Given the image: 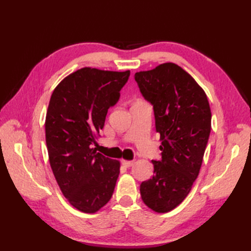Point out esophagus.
<instances>
[{"label":"esophagus","mask_w":251,"mask_h":251,"mask_svg":"<svg viewBox=\"0 0 251 251\" xmlns=\"http://www.w3.org/2000/svg\"><path fill=\"white\" fill-rule=\"evenodd\" d=\"M122 164H123V166H124V167L129 168V167L132 166V165H134V162H132V161H125V159H123Z\"/></svg>","instance_id":"esophagus-1"}]
</instances>
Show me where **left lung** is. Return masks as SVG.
<instances>
[{
	"label": "left lung",
	"mask_w": 251,
	"mask_h": 251,
	"mask_svg": "<svg viewBox=\"0 0 251 251\" xmlns=\"http://www.w3.org/2000/svg\"><path fill=\"white\" fill-rule=\"evenodd\" d=\"M135 81L153 105L162 140V158L152 161L154 176L140 184L141 199L163 214L182 202L200 174L211 129L210 106L202 88L175 63L137 72Z\"/></svg>",
	"instance_id": "8db88e82"
}]
</instances>
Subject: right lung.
Instances as JSON below:
<instances>
[{"label": "right lung", "instance_id": "obj_1", "mask_svg": "<svg viewBox=\"0 0 251 251\" xmlns=\"http://www.w3.org/2000/svg\"><path fill=\"white\" fill-rule=\"evenodd\" d=\"M129 75L130 71L83 68L63 78L51 94L45 121L50 167L69 202L86 214L98 211L114 192L120 162L92 146Z\"/></svg>", "mask_w": 251, "mask_h": 251}]
</instances>
